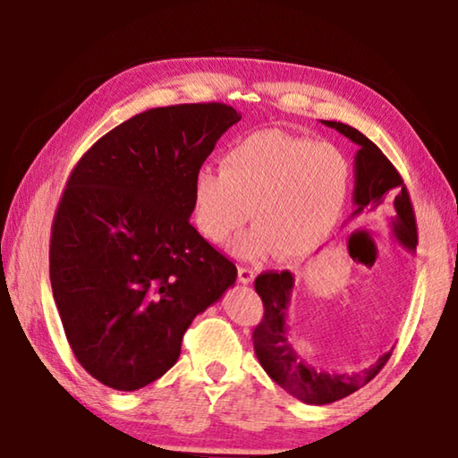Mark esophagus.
Listing matches in <instances>:
<instances>
[{
	"instance_id": "34e87169",
	"label": "esophagus",
	"mask_w": 458,
	"mask_h": 458,
	"mask_svg": "<svg viewBox=\"0 0 458 458\" xmlns=\"http://www.w3.org/2000/svg\"><path fill=\"white\" fill-rule=\"evenodd\" d=\"M254 276H257V273H254L252 268L238 267V281L242 283V284H250L254 281Z\"/></svg>"
}]
</instances>
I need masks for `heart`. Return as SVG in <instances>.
Returning a JSON list of instances; mask_svg holds the SVG:
<instances>
[{"label": "heart", "mask_w": 458, "mask_h": 458, "mask_svg": "<svg viewBox=\"0 0 458 458\" xmlns=\"http://www.w3.org/2000/svg\"><path fill=\"white\" fill-rule=\"evenodd\" d=\"M350 190V165L335 145L313 143L276 129L240 139L222 157V172L193 175V212L201 234L226 242L250 218L238 240L240 259H283L313 252L331 234Z\"/></svg>", "instance_id": "heart-1"}]
</instances>
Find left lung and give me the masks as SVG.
I'll return each mask as SVG.
<instances>
[{"label":"left lung","mask_w":458,"mask_h":458,"mask_svg":"<svg viewBox=\"0 0 458 458\" xmlns=\"http://www.w3.org/2000/svg\"><path fill=\"white\" fill-rule=\"evenodd\" d=\"M321 123L339 131L360 147L353 159L355 210L352 216H386L392 236L398 240V244L410 252H416L418 234L412 201L396 167L379 151V147L358 129L337 121ZM293 286L294 276L289 270H283V273L270 270V273L259 275L254 281V289L265 305V317L252 333L254 353L267 374L291 396L313 406L331 404L358 392L369 379H374L390 360V353H384L371 368L353 371V374H335V371L329 374L325 369L313 368L293 345L289 327H286Z\"/></svg>","instance_id":"left-lung-1"}]
</instances>
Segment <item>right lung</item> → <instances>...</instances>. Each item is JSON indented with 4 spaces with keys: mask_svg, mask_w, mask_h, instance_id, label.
<instances>
[{
    "mask_svg": "<svg viewBox=\"0 0 458 458\" xmlns=\"http://www.w3.org/2000/svg\"><path fill=\"white\" fill-rule=\"evenodd\" d=\"M242 119L222 103L139 113L90 147L62 193L50 283L76 360L113 390L155 382L238 270L190 224L193 175Z\"/></svg>",
    "mask_w": 458,
    "mask_h": 458,
    "instance_id": "1",
    "label": "right lung"
}]
</instances>
